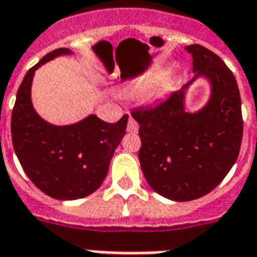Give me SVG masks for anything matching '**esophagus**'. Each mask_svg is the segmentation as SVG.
<instances>
[{"instance_id": "1", "label": "esophagus", "mask_w": 257, "mask_h": 257, "mask_svg": "<svg viewBox=\"0 0 257 257\" xmlns=\"http://www.w3.org/2000/svg\"><path fill=\"white\" fill-rule=\"evenodd\" d=\"M138 128H140V126H138V123L136 121V119H133L131 116L128 117V121H127V131H128V133H137Z\"/></svg>"}]
</instances>
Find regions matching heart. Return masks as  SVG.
Wrapping results in <instances>:
<instances>
[{"label": "heart", "mask_w": 257, "mask_h": 257, "mask_svg": "<svg viewBox=\"0 0 257 257\" xmlns=\"http://www.w3.org/2000/svg\"><path fill=\"white\" fill-rule=\"evenodd\" d=\"M164 76V71L163 70H156L149 73L148 76L142 77L140 80L134 81L133 84L124 90V93L127 96H130V97H136V96H141V94H144L146 90H149L150 88H153L154 85L158 84L161 78Z\"/></svg>", "instance_id": "obj_1"}]
</instances>
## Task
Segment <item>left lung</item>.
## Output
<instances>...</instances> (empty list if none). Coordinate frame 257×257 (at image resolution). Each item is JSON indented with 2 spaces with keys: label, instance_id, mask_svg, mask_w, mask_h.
<instances>
[{
  "label": "left lung",
  "instance_id": "1",
  "mask_svg": "<svg viewBox=\"0 0 257 257\" xmlns=\"http://www.w3.org/2000/svg\"><path fill=\"white\" fill-rule=\"evenodd\" d=\"M192 70L209 79L212 94L198 113L185 111V89L131 116L140 124V163L157 194L187 202L209 194L225 179L240 153L242 113L237 81L217 54L200 44L187 46Z\"/></svg>",
  "mask_w": 257,
  "mask_h": 257
}]
</instances>
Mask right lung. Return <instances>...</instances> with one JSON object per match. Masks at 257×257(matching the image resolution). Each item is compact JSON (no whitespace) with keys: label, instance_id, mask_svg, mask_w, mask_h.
Returning a JSON list of instances; mask_svg holds the SVG:
<instances>
[{"label":"right lung","instance_id":"obj_1","mask_svg":"<svg viewBox=\"0 0 257 257\" xmlns=\"http://www.w3.org/2000/svg\"><path fill=\"white\" fill-rule=\"evenodd\" d=\"M69 54V48H57L27 71L11 123L13 148L26 175L40 191L58 200L81 199L101 186L128 119L124 115L116 123H107L89 115L70 126H54L36 113L31 101L35 70Z\"/></svg>","mask_w":257,"mask_h":257}]
</instances>
